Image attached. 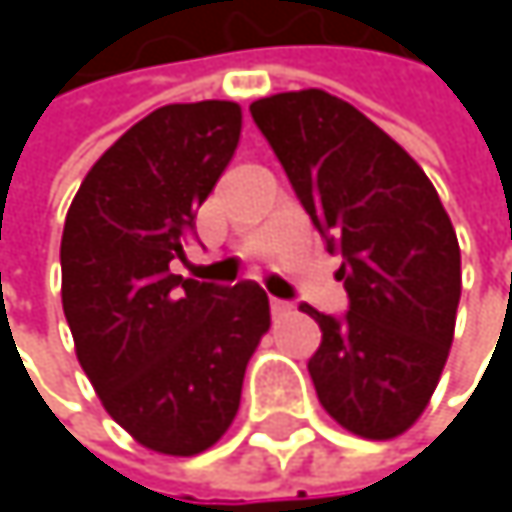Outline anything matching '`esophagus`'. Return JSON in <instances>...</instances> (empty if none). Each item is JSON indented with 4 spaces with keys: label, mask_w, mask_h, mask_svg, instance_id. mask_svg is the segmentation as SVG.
<instances>
[{
    "label": "esophagus",
    "mask_w": 512,
    "mask_h": 512,
    "mask_svg": "<svg viewBox=\"0 0 512 512\" xmlns=\"http://www.w3.org/2000/svg\"><path fill=\"white\" fill-rule=\"evenodd\" d=\"M269 308H272V317H281V314H287V311H290V305H287V302H281V299H269Z\"/></svg>",
    "instance_id": "1"
}]
</instances>
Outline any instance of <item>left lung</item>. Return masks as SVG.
<instances>
[{"label":"left lung","mask_w":512,"mask_h":512,"mask_svg":"<svg viewBox=\"0 0 512 512\" xmlns=\"http://www.w3.org/2000/svg\"><path fill=\"white\" fill-rule=\"evenodd\" d=\"M296 198L344 257L338 320L308 361L323 409L361 439H394L427 409L451 353L462 269L457 231L424 168L385 130L320 88L252 103Z\"/></svg>","instance_id":"left-lung-1"}]
</instances>
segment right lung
Segmentation results:
<instances>
[{
	"label": "right lung",
	"instance_id": "obj_1",
	"mask_svg": "<svg viewBox=\"0 0 512 512\" xmlns=\"http://www.w3.org/2000/svg\"><path fill=\"white\" fill-rule=\"evenodd\" d=\"M231 100L171 103L85 174L61 234V305L106 412L148 451L195 457L231 427L269 329L255 281L174 275L195 213L240 145Z\"/></svg>",
	"mask_w": 512,
	"mask_h": 512
}]
</instances>
